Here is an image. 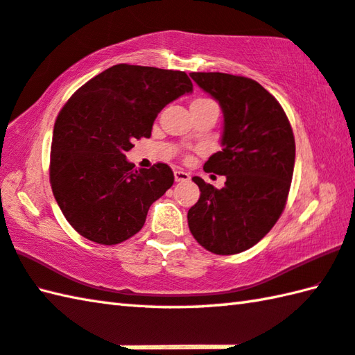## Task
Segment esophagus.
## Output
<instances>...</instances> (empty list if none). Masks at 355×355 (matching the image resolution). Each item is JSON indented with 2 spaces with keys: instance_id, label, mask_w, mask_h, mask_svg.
Masks as SVG:
<instances>
[{
  "instance_id": "esophagus-1",
  "label": "esophagus",
  "mask_w": 355,
  "mask_h": 355,
  "mask_svg": "<svg viewBox=\"0 0 355 355\" xmlns=\"http://www.w3.org/2000/svg\"><path fill=\"white\" fill-rule=\"evenodd\" d=\"M190 175L182 170H175V180L176 182H184V180H189Z\"/></svg>"
}]
</instances>
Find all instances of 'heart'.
I'll return each mask as SVG.
<instances>
[{"label": "heart", "instance_id": "obj_1", "mask_svg": "<svg viewBox=\"0 0 355 355\" xmlns=\"http://www.w3.org/2000/svg\"><path fill=\"white\" fill-rule=\"evenodd\" d=\"M195 102H209V100H202V98H199V100H195ZM193 102V103H195Z\"/></svg>", "mask_w": 355, "mask_h": 355}]
</instances>
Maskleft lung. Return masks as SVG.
Wrapping results in <instances>:
<instances>
[{
  "label": "left lung",
  "instance_id": "1",
  "mask_svg": "<svg viewBox=\"0 0 355 355\" xmlns=\"http://www.w3.org/2000/svg\"><path fill=\"white\" fill-rule=\"evenodd\" d=\"M223 111V150L204 164L225 176L220 190L195 176L200 196L189 210L191 235L216 255L241 253L263 239L289 195L295 140L282 105L252 78L223 72H191Z\"/></svg>",
  "mask_w": 355,
  "mask_h": 355
}]
</instances>
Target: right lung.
Wrapping results in <instances>:
<instances>
[{"label":"right lung","instance_id":"right-lung-1","mask_svg":"<svg viewBox=\"0 0 355 355\" xmlns=\"http://www.w3.org/2000/svg\"><path fill=\"white\" fill-rule=\"evenodd\" d=\"M191 92L182 71L116 64L68 100L53 126L51 185L80 235L114 245L142 229L175 175L166 164L136 168L125 155L136 139L151 136L166 105Z\"/></svg>","mask_w":355,"mask_h":355}]
</instances>
